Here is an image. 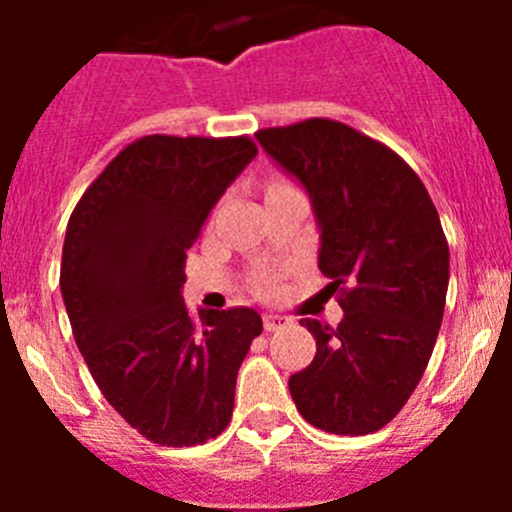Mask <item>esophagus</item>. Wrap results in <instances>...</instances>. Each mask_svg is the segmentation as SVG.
Here are the masks:
<instances>
[{
  "mask_svg": "<svg viewBox=\"0 0 512 512\" xmlns=\"http://www.w3.org/2000/svg\"><path fill=\"white\" fill-rule=\"evenodd\" d=\"M284 325H289L287 315H274V312H266V315H264V330H266V333H274V330L284 328Z\"/></svg>",
  "mask_w": 512,
  "mask_h": 512,
  "instance_id": "1",
  "label": "esophagus"
}]
</instances>
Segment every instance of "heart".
Masks as SVG:
<instances>
[{"instance_id": "obj_1", "label": "heart", "mask_w": 512, "mask_h": 512, "mask_svg": "<svg viewBox=\"0 0 512 512\" xmlns=\"http://www.w3.org/2000/svg\"><path fill=\"white\" fill-rule=\"evenodd\" d=\"M277 187H287L284 182H271L269 189H277ZM266 189V192H269ZM253 287H256V292H271V287H274V282H271V277H259L256 282H253Z\"/></svg>"}]
</instances>
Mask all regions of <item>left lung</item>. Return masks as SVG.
<instances>
[{"mask_svg":"<svg viewBox=\"0 0 512 512\" xmlns=\"http://www.w3.org/2000/svg\"><path fill=\"white\" fill-rule=\"evenodd\" d=\"M300 179L320 225L318 266L343 320L302 318L318 351L289 377L310 425L366 436L410 400L436 346L449 289V243L436 205L392 148L328 117L256 133Z\"/></svg>","mask_w":512,"mask_h":512,"instance_id":"obj_1","label":"left lung"}]
</instances>
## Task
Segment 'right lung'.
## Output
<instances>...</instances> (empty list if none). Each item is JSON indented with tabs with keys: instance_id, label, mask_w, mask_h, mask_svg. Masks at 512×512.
<instances>
[{
	"instance_id": "1",
	"label": "right lung",
	"mask_w": 512,
	"mask_h": 512,
	"mask_svg": "<svg viewBox=\"0 0 512 512\" xmlns=\"http://www.w3.org/2000/svg\"><path fill=\"white\" fill-rule=\"evenodd\" d=\"M248 135H146L122 148L69 217L61 295L76 346L112 408L143 438L197 446L233 415L235 377L261 315L182 300L187 251L235 176Z\"/></svg>"
}]
</instances>
